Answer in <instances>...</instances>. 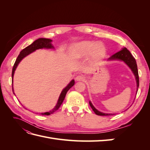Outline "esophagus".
Listing matches in <instances>:
<instances>
[{"label":"esophagus","mask_w":150,"mask_h":150,"mask_svg":"<svg viewBox=\"0 0 150 150\" xmlns=\"http://www.w3.org/2000/svg\"><path fill=\"white\" fill-rule=\"evenodd\" d=\"M76 80L77 81H84V80H85V77H84V76H82V75H78V76H76Z\"/></svg>","instance_id":"1"}]
</instances>
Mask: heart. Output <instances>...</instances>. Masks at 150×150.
Instances as JSON below:
<instances>
[{
	"label": "heart",
	"instance_id": "heart-1",
	"mask_svg": "<svg viewBox=\"0 0 150 150\" xmlns=\"http://www.w3.org/2000/svg\"><path fill=\"white\" fill-rule=\"evenodd\" d=\"M71 50V56L76 59L87 56L92 51L93 57L96 59H101L106 54V49L104 45L90 40H84L74 44Z\"/></svg>",
	"mask_w": 150,
	"mask_h": 150
}]
</instances>
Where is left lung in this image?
Masks as SVG:
<instances>
[{"mask_svg": "<svg viewBox=\"0 0 150 150\" xmlns=\"http://www.w3.org/2000/svg\"><path fill=\"white\" fill-rule=\"evenodd\" d=\"M108 61H123L125 64L128 66L130 69L132 71L133 73L136 81H137V93L138 91V89L139 87V76H138V67L137 62H136L135 59L131 55V52L127 49L126 47H122L121 51L117 52L115 54L112 55L110 58L108 59ZM89 105L93 109V111L95 112V114L99 116H110L115 115V113H104L103 112H101L98 111L97 109L95 108V107L93 106L92 103L89 101Z\"/></svg>", "mask_w": 150, "mask_h": 150, "instance_id": "obj_1", "label": "left lung"}]
</instances>
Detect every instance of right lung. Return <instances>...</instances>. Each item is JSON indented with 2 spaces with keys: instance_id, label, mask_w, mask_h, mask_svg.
Wrapping results in <instances>:
<instances>
[{
  "instance_id": "add662e5",
  "label": "right lung",
  "mask_w": 150,
  "mask_h": 150,
  "mask_svg": "<svg viewBox=\"0 0 150 150\" xmlns=\"http://www.w3.org/2000/svg\"><path fill=\"white\" fill-rule=\"evenodd\" d=\"M52 40L50 39H46V38H39L37 40H35L34 42H33L28 47H26L25 49H24L22 51H21L19 55L18 56L17 58L16 59V61L14 63V65L13 66V69H12V91H13V94H15L14 92H13V75H14V72L16 69V68L17 66L19 65L20 62L23 59L26 57L27 56H28L29 54H31L32 52H34L36 51L37 49H54V47L53 46V45L52 44ZM75 82L74 80L72 79L71 82L67 85L66 87H65L64 89H62L61 91L60 96L59 97V99L57 100V102L56 103V105L55 106L52 110L49 111L48 112H41L40 113V115H50L52 114L55 111H56L61 105L62 104L63 101L65 98L66 94L67 92L69 91V89L72 88V86H74ZM16 95V94H15ZM26 109V108H25Z\"/></svg>"
}]
</instances>
